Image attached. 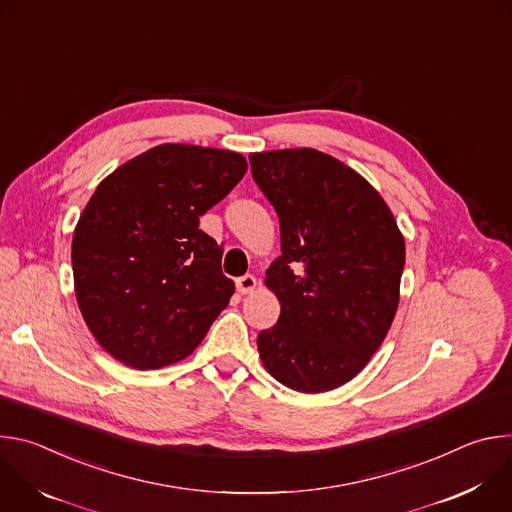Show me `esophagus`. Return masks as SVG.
<instances>
[{
    "mask_svg": "<svg viewBox=\"0 0 512 512\" xmlns=\"http://www.w3.org/2000/svg\"><path fill=\"white\" fill-rule=\"evenodd\" d=\"M255 285H257V279L251 273H247V275L237 279V291H239V294H243V296L251 294V291L255 289Z\"/></svg>",
    "mask_w": 512,
    "mask_h": 512,
    "instance_id": "obj_1",
    "label": "esophagus"
}]
</instances>
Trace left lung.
Returning a JSON list of instances; mask_svg holds the SVG:
<instances>
[{"instance_id":"8db88e82","label":"left lung","mask_w":512,"mask_h":512,"mask_svg":"<svg viewBox=\"0 0 512 512\" xmlns=\"http://www.w3.org/2000/svg\"><path fill=\"white\" fill-rule=\"evenodd\" d=\"M249 162L281 231L265 273L281 314L259 332V356L289 389L332 391L367 367L393 324L403 235L381 194L328 154L275 150Z\"/></svg>"}]
</instances>
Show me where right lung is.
I'll use <instances>...</instances> for the list:
<instances>
[{
  "label": "right lung",
  "instance_id": "add662e5",
  "mask_svg": "<svg viewBox=\"0 0 512 512\" xmlns=\"http://www.w3.org/2000/svg\"><path fill=\"white\" fill-rule=\"evenodd\" d=\"M245 172L237 152L162 143L97 186L72 235V275L81 314L113 358L168 367L227 308L235 283L198 225Z\"/></svg>",
  "mask_w": 512,
  "mask_h": 512
}]
</instances>
